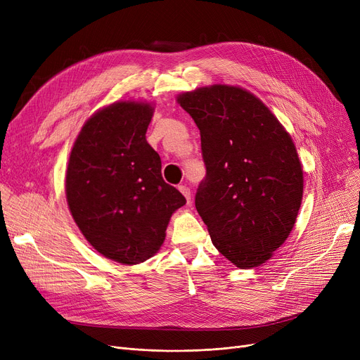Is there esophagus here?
Masks as SVG:
<instances>
[{"label":"esophagus","instance_id":"obj_1","mask_svg":"<svg viewBox=\"0 0 360 360\" xmlns=\"http://www.w3.org/2000/svg\"><path fill=\"white\" fill-rule=\"evenodd\" d=\"M178 190H179V191H181V194L185 197L186 202L190 204V202H191V191H190V188H188L186 185H179V186H178Z\"/></svg>","mask_w":360,"mask_h":360}]
</instances>
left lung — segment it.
<instances>
[{
  "instance_id": "left-lung-1",
  "label": "left lung",
  "mask_w": 360,
  "mask_h": 360,
  "mask_svg": "<svg viewBox=\"0 0 360 360\" xmlns=\"http://www.w3.org/2000/svg\"><path fill=\"white\" fill-rule=\"evenodd\" d=\"M176 102L200 129L207 175L195 207L213 245L239 269L261 266L289 238L304 195L290 134L239 86L198 87Z\"/></svg>"
}]
</instances>
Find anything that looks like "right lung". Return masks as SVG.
Wrapping results in <instances>:
<instances>
[{"mask_svg":"<svg viewBox=\"0 0 360 360\" xmlns=\"http://www.w3.org/2000/svg\"><path fill=\"white\" fill-rule=\"evenodd\" d=\"M155 106L118 101L94 112L75 139L65 175L70 213L91 247L125 266L162 247L184 195L162 178L147 140Z\"/></svg>","mask_w":360,"mask_h":360,"instance_id":"add662e5","label":"right lung"}]
</instances>
